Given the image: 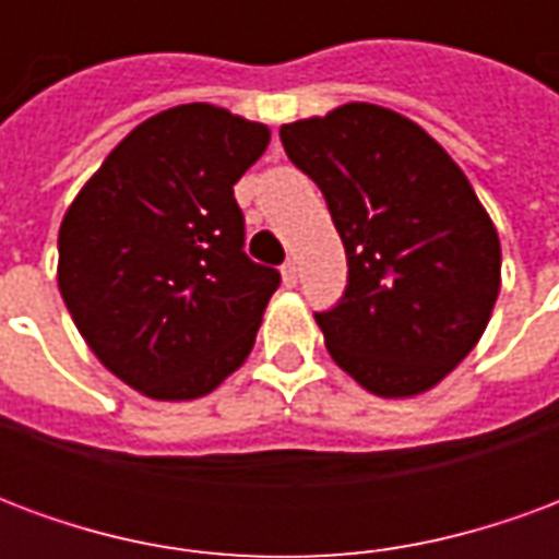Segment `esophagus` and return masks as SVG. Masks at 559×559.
<instances>
[{
    "label": "esophagus",
    "instance_id": "34e87169",
    "mask_svg": "<svg viewBox=\"0 0 559 559\" xmlns=\"http://www.w3.org/2000/svg\"><path fill=\"white\" fill-rule=\"evenodd\" d=\"M281 278H284V284H287V287H296V284H299V269H296V263H293V260H287V263L281 266Z\"/></svg>",
    "mask_w": 559,
    "mask_h": 559
}]
</instances>
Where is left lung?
<instances>
[{"instance_id": "obj_1", "label": "left lung", "mask_w": 559, "mask_h": 559, "mask_svg": "<svg viewBox=\"0 0 559 559\" xmlns=\"http://www.w3.org/2000/svg\"><path fill=\"white\" fill-rule=\"evenodd\" d=\"M326 197L347 290L317 317L329 356L380 399L433 389L479 344L500 293V239L464 170L407 116L341 104L281 126Z\"/></svg>"}]
</instances>
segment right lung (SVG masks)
<instances>
[{
	"label": "right lung",
	"instance_id": "right-lung-1",
	"mask_svg": "<svg viewBox=\"0 0 559 559\" xmlns=\"http://www.w3.org/2000/svg\"><path fill=\"white\" fill-rule=\"evenodd\" d=\"M269 128L215 104L140 122L59 227L56 281L98 362L155 401L203 399L248 359L281 275L242 251L233 185Z\"/></svg>",
	"mask_w": 559,
	"mask_h": 559
}]
</instances>
